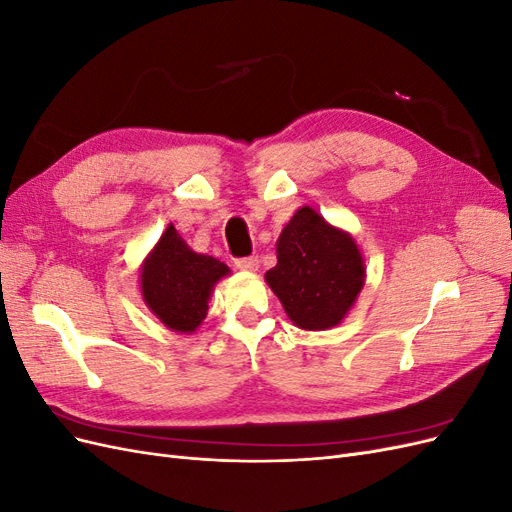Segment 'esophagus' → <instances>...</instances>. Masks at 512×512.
Returning <instances> with one entry per match:
<instances>
[{
  "mask_svg": "<svg viewBox=\"0 0 512 512\" xmlns=\"http://www.w3.org/2000/svg\"><path fill=\"white\" fill-rule=\"evenodd\" d=\"M235 267L239 271H258V256H245V258H237Z\"/></svg>",
  "mask_w": 512,
  "mask_h": 512,
  "instance_id": "1",
  "label": "esophagus"
}]
</instances>
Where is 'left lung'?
<instances>
[{"mask_svg":"<svg viewBox=\"0 0 512 512\" xmlns=\"http://www.w3.org/2000/svg\"><path fill=\"white\" fill-rule=\"evenodd\" d=\"M277 265L265 282L294 327H337L365 286V258L348 230L327 222L312 207L294 211L275 243Z\"/></svg>","mask_w":512,"mask_h":512,"instance_id":"obj_1","label":"left lung"}]
</instances>
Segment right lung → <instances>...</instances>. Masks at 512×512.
Masks as SVG:
<instances>
[{
	"mask_svg": "<svg viewBox=\"0 0 512 512\" xmlns=\"http://www.w3.org/2000/svg\"><path fill=\"white\" fill-rule=\"evenodd\" d=\"M230 269L209 254H198L168 224L141 265V297L166 329L192 335L209 312L215 284Z\"/></svg>",
	"mask_w": 512,
	"mask_h": 512,
	"instance_id": "obj_1",
	"label": "right lung"
}]
</instances>
